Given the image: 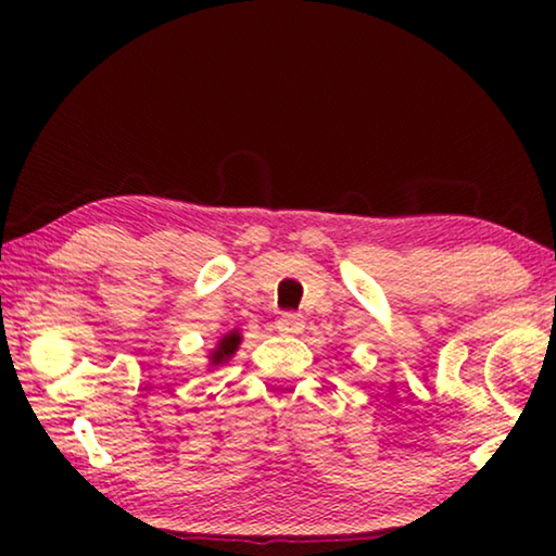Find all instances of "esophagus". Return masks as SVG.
<instances>
[{"label": "esophagus", "instance_id": "34e87169", "mask_svg": "<svg viewBox=\"0 0 556 556\" xmlns=\"http://www.w3.org/2000/svg\"><path fill=\"white\" fill-rule=\"evenodd\" d=\"M303 329H306V321H303L301 314H283L278 318V331L301 333Z\"/></svg>", "mask_w": 556, "mask_h": 556}]
</instances>
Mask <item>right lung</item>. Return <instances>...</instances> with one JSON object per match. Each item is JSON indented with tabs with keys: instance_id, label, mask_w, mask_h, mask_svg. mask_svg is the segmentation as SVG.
I'll use <instances>...</instances> for the list:
<instances>
[{
	"instance_id": "right-lung-1",
	"label": "right lung",
	"mask_w": 556,
	"mask_h": 556,
	"mask_svg": "<svg viewBox=\"0 0 556 556\" xmlns=\"http://www.w3.org/2000/svg\"><path fill=\"white\" fill-rule=\"evenodd\" d=\"M240 344H242L240 329H232V331H227L225 337H219L217 346L210 352V367H219V364L230 362L232 356H235V352H238V349H240Z\"/></svg>"
}]
</instances>
